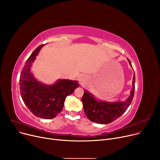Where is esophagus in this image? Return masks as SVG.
<instances>
[{"instance_id":"34e87169","label":"esophagus","mask_w":160,"mask_h":160,"mask_svg":"<svg viewBox=\"0 0 160 160\" xmlns=\"http://www.w3.org/2000/svg\"><path fill=\"white\" fill-rule=\"evenodd\" d=\"M78 81H79V83L80 85H83V83H84L85 82V78L84 77H83V75H80L79 78H78Z\"/></svg>"}]
</instances>
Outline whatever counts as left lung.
<instances>
[{"mask_svg":"<svg viewBox=\"0 0 160 160\" xmlns=\"http://www.w3.org/2000/svg\"><path fill=\"white\" fill-rule=\"evenodd\" d=\"M132 66L130 61L128 60ZM135 74L133 75L132 89L128 98L123 102H110L101 101L97 99L93 94L88 90L83 89L84 93L82 97V102L83 110L88 118L92 122L97 124H109L121 117L130 105L135 91Z\"/></svg>","mask_w":160,"mask_h":160,"instance_id":"8db88e82","label":"left lung"}]
</instances>
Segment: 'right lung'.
<instances>
[{
  "label": "right lung",
  "mask_w": 160,
  "mask_h": 160,
  "mask_svg": "<svg viewBox=\"0 0 160 160\" xmlns=\"http://www.w3.org/2000/svg\"><path fill=\"white\" fill-rule=\"evenodd\" d=\"M43 45L35 49L27 60L20 75V92L24 103L33 115L51 119L62 112L67 96L72 94L79 85L78 81L67 79L47 85L35 78L30 68Z\"/></svg>",
  "instance_id": "1"
}]
</instances>
